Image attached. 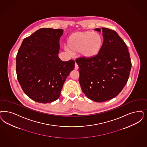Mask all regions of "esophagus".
Segmentation results:
<instances>
[{
	"label": "esophagus",
	"instance_id": "obj_1",
	"mask_svg": "<svg viewBox=\"0 0 147 147\" xmlns=\"http://www.w3.org/2000/svg\"><path fill=\"white\" fill-rule=\"evenodd\" d=\"M78 68H79L78 65L76 64V63H75V68H74V69H75L76 70H77V69H78Z\"/></svg>",
	"mask_w": 147,
	"mask_h": 147
}]
</instances>
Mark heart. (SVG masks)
Segmentation results:
<instances>
[{"label":"heart","mask_w":147,"mask_h":147,"mask_svg":"<svg viewBox=\"0 0 147 147\" xmlns=\"http://www.w3.org/2000/svg\"><path fill=\"white\" fill-rule=\"evenodd\" d=\"M103 45L100 34L92 31H76L68 37L67 49L72 54H78L81 57L93 59L98 55Z\"/></svg>","instance_id":"heart-1"}]
</instances>
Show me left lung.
Masks as SVG:
<instances>
[{
  "label": "left lung",
  "mask_w": 147,
  "mask_h": 147,
  "mask_svg": "<svg viewBox=\"0 0 147 147\" xmlns=\"http://www.w3.org/2000/svg\"><path fill=\"white\" fill-rule=\"evenodd\" d=\"M103 45L96 57L76 59L81 90L96 102L110 100L121 91L128 80L131 62L126 44L115 31L102 28Z\"/></svg>",
  "instance_id": "obj_1"
}]
</instances>
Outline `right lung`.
Masks as SVG:
<instances>
[{
    "label": "right lung",
    "instance_id": "1",
    "mask_svg": "<svg viewBox=\"0 0 147 147\" xmlns=\"http://www.w3.org/2000/svg\"><path fill=\"white\" fill-rule=\"evenodd\" d=\"M63 30L42 28L23 40L16 56L17 79L32 100L48 103L57 100L75 61H61L58 54Z\"/></svg>",
    "mask_w": 147,
    "mask_h": 147
}]
</instances>
